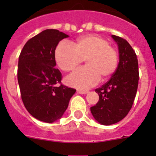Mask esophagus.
Returning a JSON list of instances; mask_svg holds the SVG:
<instances>
[{"label": "esophagus", "mask_w": 156, "mask_h": 156, "mask_svg": "<svg viewBox=\"0 0 156 156\" xmlns=\"http://www.w3.org/2000/svg\"><path fill=\"white\" fill-rule=\"evenodd\" d=\"M77 93L80 94H85L87 93V90H77Z\"/></svg>", "instance_id": "esophagus-1"}]
</instances>
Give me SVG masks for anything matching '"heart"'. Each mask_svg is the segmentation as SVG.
<instances>
[{
  "instance_id": "heart-1",
  "label": "heart",
  "mask_w": 156,
  "mask_h": 156,
  "mask_svg": "<svg viewBox=\"0 0 156 156\" xmlns=\"http://www.w3.org/2000/svg\"><path fill=\"white\" fill-rule=\"evenodd\" d=\"M55 58L57 66L65 72L73 71L85 58L87 66L78 69L66 78L69 85L87 90L97 84L100 76H111L118 66V53L108 41L96 35L81 37L73 44L66 41L59 43Z\"/></svg>"
}]
</instances>
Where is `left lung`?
Returning <instances> with one entry per match:
<instances>
[{
  "instance_id": "8db88e82",
  "label": "left lung",
  "mask_w": 156,
  "mask_h": 156,
  "mask_svg": "<svg viewBox=\"0 0 156 156\" xmlns=\"http://www.w3.org/2000/svg\"><path fill=\"white\" fill-rule=\"evenodd\" d=\"M119 48V62L111 79L95 91L99 101L90 107L92 115L105 126L122 120L131 109L138 87L139 72L137 55L129 43L112 35Z\"/></svg>"
}]
</instances>
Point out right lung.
<instances>
[{
    "label": "right lung",
    "mask_w": 156,
    "mask_h": 156,
    "mask_svg": "<svg viewBox=\"0 0 156 156\" xmlns=\"http://www.w3.org/2000/svg\"><path fill=\"white\" fill-rule=\"evenodd\" d=\"M66 37L58 30H44L26 43L19 58L18 82L23 104L34 118L49 123L62 116L76 92L62 84V73L55 69L56 47Z\"/></svg>",
    "instance_id": "add662e5"
}]
</instances>
